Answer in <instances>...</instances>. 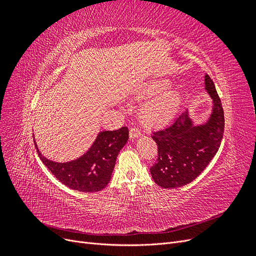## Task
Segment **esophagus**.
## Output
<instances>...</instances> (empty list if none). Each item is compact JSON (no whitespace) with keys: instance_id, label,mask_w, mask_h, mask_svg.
Masks as SVG:
<instances>
[{"instance_id":"esophagus-1","label":"esophagus","mask_w":256,"mask_h":256,"mask_svg":"<svg viewBox=\"0 0 256 256\" xmlns=\"http://www.w3.org/2000/svg\"><path fill=\"white\" fill-rule=\"evenodd\" d=\"M129 134H130V138H140L141 136H142V132L138 129H136V128H131L130 129V131H129Z\"/></svg>"}]
</instances>
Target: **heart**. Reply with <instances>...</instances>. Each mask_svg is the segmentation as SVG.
Here are the masks:
<instances>
[{
  "instance_id": "heart-1",
  "label": "heart",
  "mask_w": 256,
  "mask_h": 256,
  "mask_svg": "<svg viewBox=\"0 0 256 256\" xmlns=\"http://www.w3.org/2000/svg\"><path fill=\"white\" fill-rule=\"evenodd\" d=\"M170 81L156 80L150 82L138 92V98H152L140 112V118L148 127L164 126L180 111L182 104V92L178 88H168Z\"/></svg>"
}]
</instances>
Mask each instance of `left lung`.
I'll return each instance as SVG.
<instances>
[{
  "label": "left lung",
  "mask_w": 256,
  "mask_h": 256,
  "mask_svg": "<svg viewBox=\"0 0 256 256\" xmlns=\"http://www.w3.org/2000/svg\"><path fill=\"white\" fill-rule=\"evenodd\" d=\"M204 88L212 99V112L205 122L196 124L186 110L172 126L152 132L158 159L150 168V174L161 188L173 189L193 182L219 150L224 131L223 108L208 74H205Z\"/></svg>",
  "instance_id": "1"
}]
</instances>
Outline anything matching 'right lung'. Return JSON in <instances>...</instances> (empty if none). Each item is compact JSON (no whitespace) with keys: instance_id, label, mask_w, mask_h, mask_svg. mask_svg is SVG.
Returning <instances> with one entry per match:
<instances>
[{"instance_id":"obj_1","label":"right lung","mask_w":256,"mask_h":256,"mask_svg":"<svg viewBox=\"0 0 256 256\" xmlns=\"http://www.w3.org/2000/svg\"><path fill=\"white\" fill-rule=\"evenodd\" d=\"M129 138V130L122 127L114 131H100L90 148L79 158L58 162L44 157L35 147L42 164L66 187L80 192H97L109 184L116 158Z\"/></svg>"}]
</instances>
